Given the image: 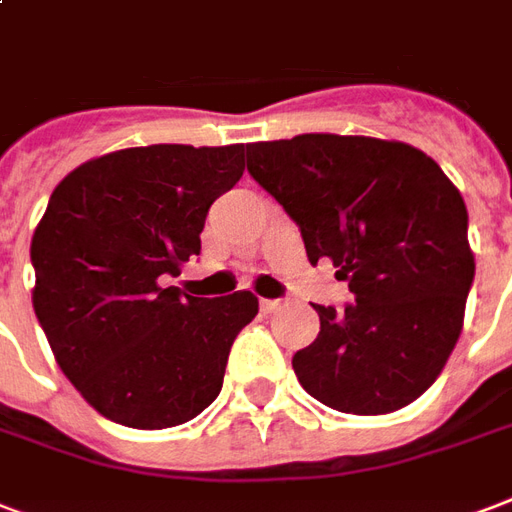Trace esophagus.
I'll list each match as a JSON object with an SVG mask.
<instances>
[{
  "label": "esophagus",
  "instance_id": "1",
  "mask_svg": "<svg viewBox=\"0 0 512 512\" xmlns=\"http://www.w3.org/2000/svg\"><path fill=\"white\" fill-rule=\"evenodd\" d=\"M280 307H283V302H280V299H261V313L264 315L278 313Z\"/></svg>",
  "mask_w": 512,
  "mask_h": 512
}]
</instances>
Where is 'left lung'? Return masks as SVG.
I'll return each mask as SVG.
<instances>
[{"mask_svg": "<svg viewBox=\"0 0 512 512\" xmlns=\"http://www.w3.org/2000/svg\"><path fill=\"white\" fill-rule=\"evenodd\" d=\"M248 172L297 221L310 264L334 261L353 305H313L321 332L294 353L310 397L383 416L432 386L475 278L467 207L440 164L397 140L299 134L251 142Z\"/></svg>", "mask_w": 512, "mask_h": 512, "instance_id": "1", "label": "left lung"}]
</instances>
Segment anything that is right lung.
<instances>
[{"label": "right lung", "mask_w": 512, "mask_h": 512, "mask_svg": "<svg viewBox=\"0 0 512 512\" xmlns=\"http://www.w3.org/2000/svg\"><path fill=\"white\" fill-rule=\"evenodd\" d=\"M245 145H148L72 169L34 229L32 305L61 372L96 413L167 429L224 386L251 291L205 299L161 286L199 256L207 210L242 178Z\"/></svg>", "instance_id": "add662e5"}]
</instances>
